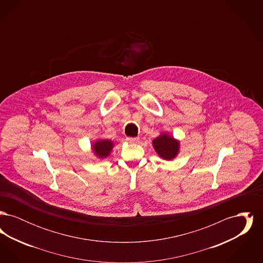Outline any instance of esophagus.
Segmentation results:
<instances>
[{"label": "esophagus", "mask_w": 263, "mask_h": 263, "mask_svg": "<svg viewBox=\"0 0 263 263\" xmlns=\"http://www.w3.org/2000/svg\"><path fill=\"white\" fill-rule=\"evenodd\" d=\"M126 140H127V142L128 143H131V144H136L139 142V138H133V137H127L126 138Z\"/></svg>", "instance_id": "1"}]
</instances>
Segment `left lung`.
Here are the masks:
<instances>
[{"label":"left lung","mask_w":263,"mask_h":263,"mask_svg":"<svg viewBox=\"0 0 263 263\" xmlns=\"http://www.w3.org/2000/svg\"><path fill=\"white\" fill-rule=\"evenodd\" d=\"M152 144L159 157L165 161L174 160L179 153V141L165 132L155 138Z\"/></svg>","instance_id":"obj_1"}]
</instances>
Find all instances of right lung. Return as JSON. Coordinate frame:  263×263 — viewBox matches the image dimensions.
Segmentation results:
<instances>
[{
	"mask_svg": "<svg viewBox=\"0 0 263 263\" xmlns=\"http://www.w3.org/2000/svg\"><path fill=\"white\" fill-rule=\"evenodd\" d=\"M113 147H114V143L111 140L99 139L91 144V151L98 158L105 159L110 155Z\"/></svg>",
	"mask_w": 263,
	"mask_h": 263,
	"instance_id": "add662e5",
	"label": "right lung"
}]
</instances>
